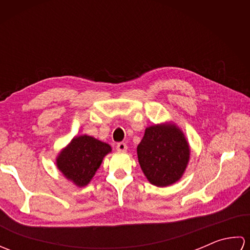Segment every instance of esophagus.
<instances>
[{"instance_id":"obj_1","label":"esophagus","mask_w":250,"mask_h":250,"mask_svg":"<svg viewBox=\"0 0 250 250\" xmlns=\"http://www.w3.org/2000/svg\"><path fill=\"white\" fill-rule=\"evenodd\" d=\"M117 150L120 151V152H125L128 149V146H126L125 143H119V144H117Z\"/></svg>"}]
</instances>
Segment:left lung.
Listing matches in <instances>:
<instances>
[{"label":"left lung","instance_id":"1","mask_svg":"<svg viewBox=\"0 0 250 250\" xmlns=\"http://www.w3.org/2000/svg\"><path fill=\"white\" fill-rule=\"evenodd\" d=\"M136 150L143 173L157 187H167L178 182L190 160L189 143L174 122L146 128Z\"/></svg>","mask_w":250,"mask_h":250}]
</instances>
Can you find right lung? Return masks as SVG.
Instances as JSON below:
<instances>
[{
	"label": "right lung",
	"mask_w": 250,
	"mask_h": 250,
	"mask_svg": "<svg viewBox=\"0 0 250 250\" xmlns=\"http://www.w3.org/2000/svg\"><path fill=\"white\" fill-rule=\"evenodd\" d=\"M110 151L111 147L106 143L86 134L79 135L73 137L58 153L56 164L63 176L82 188L91 182L104 157Z\"/></svg>",
	"instance_id": "right-lung-1"
}]
</instances>
